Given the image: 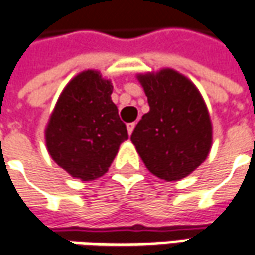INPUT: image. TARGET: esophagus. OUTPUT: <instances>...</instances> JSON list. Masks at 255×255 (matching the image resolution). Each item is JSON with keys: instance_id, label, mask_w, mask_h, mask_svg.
I'll return each mask as SVG.
<instances>
[{"instance_id": "esophagus-1", "label": "esophagus", "mask_w": 255, "mask_h": 255, "mask_svg": "<svg viewBox=\"0 0 255 255\" xmlns=\"http://www.w3.org/2000/svg\"><path fill=\"white\" fill-rule=\"evenodd\" d=\"M133 128H135V123H128V124H127V131H128V133H129V135L132 133Z\"/></svg>"}]
</instances>
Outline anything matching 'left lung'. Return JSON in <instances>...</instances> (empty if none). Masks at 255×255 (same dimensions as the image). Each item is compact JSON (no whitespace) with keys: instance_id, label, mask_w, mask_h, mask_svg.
<instances>
[{"instance_id":"1","label":"left lung","mask_w":255,"mask_h":255,"mask_svg":"<svg viewBox=\"0 0 255 255\" xmlns=\"http://www.w3.org/2000/svg\"><path fill=\"white\" fill-rule=\"evenodd\" d=\"M150 110L142 116L131 140L146 168L160 179L188 177L207 158L213 127L195 84L172 69L138 76Z\"/></svg>"}]
</instances>
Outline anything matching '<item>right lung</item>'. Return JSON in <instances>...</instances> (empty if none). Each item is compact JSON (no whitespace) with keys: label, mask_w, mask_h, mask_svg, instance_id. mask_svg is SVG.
I'll list each match as a JSON object with an SVG mask.
<instances>
[{"label":"right lung","mask_w":255,"mask_h":255,"mask_svg":"<svg viewBox=\"0 0 255 255\" xmlns=\"http://www.w3.org/2000/svg\"><path fill=\"white\" fill-rule=\"evenodd\" d=\"M112 92L110 80L85 70L66 85L55 105L45 129L47 149L73 178L92 181L105 175L128 139Z\"/></svg>","instance_id":"add662e5"}]
</instances>
